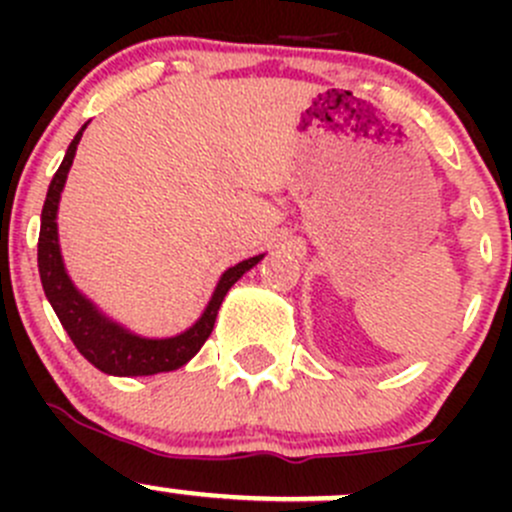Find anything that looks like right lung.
<instances>
[{
	"mask_svg": "<svg viewBox=\"0 0 512 512\" xmlns=\"http://www.w3.org/2000/svg\"><path fill=\"white\" fill-rule=\"evenodd\" d=\"M86 128V126H84ZM84 128L74 136L69 151L61 160L59 170L54 173L46 193L44 210H41V230H39V277L41 287H44L46 299L54 307L56 317H59L61 327L71 337L74 347L79 349L96 369L103 374L113 376H151L160 371H173L183 366L185 361L193 359L210 337L215 327V317L223 304L227 289L235 285L250 267H255L262 260V255L242 260L240 265L230 267L223 277H220L218 287H215L213 299H210L208 309L203 317L188 329V332L178 334L170 339H143L136 334L126 332L123 327L113 324L79 289L71 285L69 275L64 270L59 252V235H56V210H59L61 190H64L66 175H69L71 163H74L76 146H79Z\"/></svg>",
	"mask_w": 512,
	"mask_h": 512,
	"instance_id": "add662e5",
	"label": "right lung"
}]
</instances>
